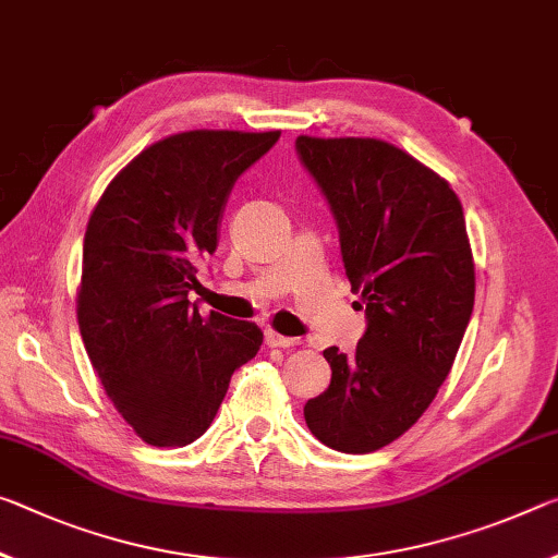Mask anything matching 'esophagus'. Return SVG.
<instances>
[{
  "label": "esophagus",
  "instance_id": "1",
  "mask_svg": "<svg viewBox=\"0 0 558 558\" xmlns=\"http://www.w3.org/2000/svg\"><path fill=\"white\" fill-rule=\"evenodd\" d=\"M265 344H268V348H295L300 340L288 338V335H280L276 330H265Z\"/></svg>",
  "mask_w": 558,
  "mask_h": 558
}]
</instances>
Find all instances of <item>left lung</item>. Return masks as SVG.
<instances>
[{
    "instance_id": "8db88e82",
    "label": "left lung",
    "mask_w": 558,
    "mask_h": 558,
    "mask_svg": "<svg viewBox=\"0 0 558 558\" xmlns=\"http://www.w3.org/2000/svg\"><path fill=\"white\" fill-rule=\"evenodd\" d=\"M300 161L340 228L344 276L367 330L327 348L332 379L305 404L313 435L344 454L402 437L454 365L474 307V258L449 181L379 138L298 136Z\"/></svg>"
}]
</instances>
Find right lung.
Instances as JSON below:
<instances>
[{
    "mask_svg": "<svg viewBox=\"0 0 558 558\" xmlns=\"http://www.w3.org/2000/svg\"><path fill=\"white\" fill-rule=\"evenodd\" d=\"M280 131L196 129L144 148L88 216L78 330L109 400L154 447H185L210 427L238 367L258 355L255 323L189 293L216 251L233 183Z\"/></svg>",
    "mask_w": 558,
    "mask_h": 558,
    "instance_id": "1",
    "label": "right lung"
}]
</instances>
